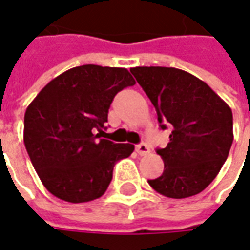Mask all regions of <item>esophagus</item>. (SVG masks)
Masks as SVG:
<instances>
[{"mask_svg": "<svg viewBox=\"0 0 250 250\" xmlns=\"http://www.w3.org/2000/svg\"><path fill=\"white\" fill-rule=\"evenodd\" d=\"M135 151L139 154V155H147L150 152V147L147 146L146 143H141V145H136Z\"/></svg>", "mask_w": 250, "mask_h": 250, "instance_id": "1", "label": "esophagus"}]
</instances>
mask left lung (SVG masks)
<instances>
[{"instance_id":"1","label":"left lung","mask_w":250,"mask_h":250,"mask_svg":"<svg viewBox=\"0 0 250 250\" xmlns=\"http://www.w3.org/2000/svg\"><path fill=\"white\" fill-rule=\"evenodd\" d=\"M157 109L170 142L157 154L165 162L162 175L148 179L168 198L201 193L220 173L233 143L231 109L198 77L177 68L136 66L131 69Z\"/></svg>"}]
</instances>
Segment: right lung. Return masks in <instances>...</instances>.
<instances>
[{"label":"right lung","instance_id":"add662e5","mask_svg":"<svg viewBox=\"0 0 250 250\" xmlns=\"http://www.w3.org/2000/svg\"><path fill=\"white\" fill-rule=\"evenodd\" d=\"M134 84L125 68L87 64L53 79L29 104L24 143L49 193L72 204L105 193L115 163L134 145L100 139V132L115 95Z\"/></svg>","mask_w":250,"mask_h":250}]
</instances>
